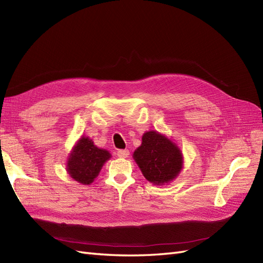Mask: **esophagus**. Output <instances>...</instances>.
I'll return each instance as SVG.
<instances>
[{
    "instance_id": "obj_1",
    "label": "esophagus",
    "mask_w": 263,
    "mask_h": 263,
    "mask_svg": "<svg viewBox=\"0 0 263 263\" xmlns=\"http://www.w3.org/2000/svg\"><path fill=\"white\" fill-rule=\"evenodd\" d=\"M129 154H130L129 150H119L118 151V157L119 158H127Z\"/></svg>"
}]
</instances>
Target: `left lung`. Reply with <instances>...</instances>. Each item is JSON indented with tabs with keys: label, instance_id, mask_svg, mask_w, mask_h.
I'll return each mask as SVG.
<instances>
[{
	"label": "left lung",
	"instance_id": "obj_1",
	"mask_svg": "<svg viewBox=\"0 0 263 263\" xmlns=\"http://www.w3.org/2000/svg\"><path fill=\"white\" fill-rule=\"evenodd\" d=\"M133 158L145 179L154 184L170 182L182 167L179 147L154 131L143 134L142 144L134 151Z\"/></svg>",
	"mask_w": 263,
	"mask_h": 263
}]
</instances>
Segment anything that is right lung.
Masks as SVG:
<instances>
[{
	"label": "right lung",
	"mask_w": 263,
	"mask_h": 263,
	"mask_svg": "<svg viewBox=\"0 0 263 263\" xmlns=\"http://www.w3.org/2000/svg\"><path fill=\"white\" fill-rule=\"evenodd\" d=\"M110 157L106 150L99 149L93 144L92 140L82 137L74 146L67 161V172L79 183L90 184Z\"/></svg>",
	"instance_id": "obj_1"
}]
</instances>
